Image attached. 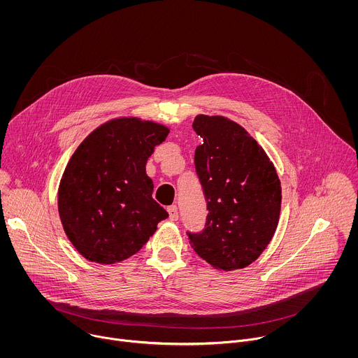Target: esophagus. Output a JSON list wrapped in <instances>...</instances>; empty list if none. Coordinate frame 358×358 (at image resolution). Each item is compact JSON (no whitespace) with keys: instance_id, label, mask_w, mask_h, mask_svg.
Segmentation results:
<instances>
[{"instance_id":"1","label":"esophagus","mask_w":358,"mask_h":358,"mask_svg":"<svg viewBox=\"0 0 358 358\" xmlns=\"http://www.w3.org/2000/svg\"><path fill=\"white\" fill-rule=\"evenodd\" d=\"M168 213H169V219L171 220H178V217H179V212H178V206L176 205H171L169 208H168Z\"/></svg>"}]
</instances>
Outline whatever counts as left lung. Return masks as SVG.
I'll return each instance as SVG.
<instances>
[{
	"label": "left lung",
	"mask_w": 358,
	"mask_h": 358,
	"mask_svg": "<svg viewBox=\"0 0 358 358\" xmlns=\"http://www.w3.org/2000/svg\"><path fill=\"white\" fill-rule=\"evenodd\" d=\"M193 129L208 216L201 233H187L196 254L217 270L250 266L271 241L281 210L277 171L255 139L223 115L200 114Z\"/></svg>",
	"instance_id": "8db88e82"
}]
</instances>
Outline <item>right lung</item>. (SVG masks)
Here are the masks:
<instances>
[{
	"label": "right lung",
	"instance_id": "1",
	"mask_svg": "<svg viewBox=\"0 0 358 358\" xmlns=\"http://www.w3.org/2000/svg\"><path fill=\"white\" fill-rule=\"evenodd\" d=\"M169 129L138 117L92 131L66 165L57 190L63 230L85 259L113 264L135 255L168 212L152 197L146 164Z\"/></svg>",
	"mask_w": 358,
	"mask_h": 358
}]
</instances>
